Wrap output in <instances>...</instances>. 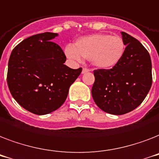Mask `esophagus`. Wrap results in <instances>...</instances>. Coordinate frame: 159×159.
Wrapping results in <instances>:
<instances>
[{
	"mask_svg": "<svg viewBox=\"0 0 159 159\" xmlns=\"http://www.w3.org/2000/svg\"><path fill=\"white\" fill-rule=\"evenodd\" d=\"M89 71V69H87V68H83V70H82V74H85Z\"/></svg>",
	"mask_w": 159,
	"mask_h": 159,
	"instance_id": "esophagus-1",
	"label": "esophagus"
}]
</instances>
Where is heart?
<instances>
[{"instance_id":"b5f03b06","label":"heart","mask_w":159,"mask_h":159,"mask_svg":"<svg viewBox=\"0 0 159 159\" xmlns=\"http://www.w3.org/2000/svg\"><path fill=\"white\" fill-rule=\"evenodd\" d=\"M125 51V43L120 37L95 34L79 39L75 47L66 46L65 54L74 61H81L83 57L98 68L110 69L120 61Z\"/></svg>"}]
</instances>
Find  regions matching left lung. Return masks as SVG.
<instances>
[{
	"label": "left lung",
	"mask_w": 159,
	"mask_h": 159,
	"mask_svg": "<svg viewBox=\"0 0 159 159\" xmlns=\"http://www.w3.org/2000/svg\"><path fill=\"white\" fill-rule=\"evenodd\" d=\"M125 51L122 59L110 70L93 71L92 96L105 112L123 115L144 101L152 85L150 56L136 39L121 32Z\"/></svg>",
	"instance_id": "8db88e82"
}]
</instances>
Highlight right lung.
I'll return each mask as SVG.
<instances>
[{"instance_id": "add662e5", "label": "right lung", "mask_w": 159, "mask_h": 159, "mask_svg": "<svg viewBox=\"0 0 159 159\" xmlns=\"http://www.w3.org/2000/svg\"><path fill=\"white\" fill-rule=\"evenodd\" d=\"M46 32L23 40L13 49L8 62L7 84L11 95L27 111L46 115L66 101L69 89L82 71L64 65L65 53Z\"/></svg>"}]
</instances>
